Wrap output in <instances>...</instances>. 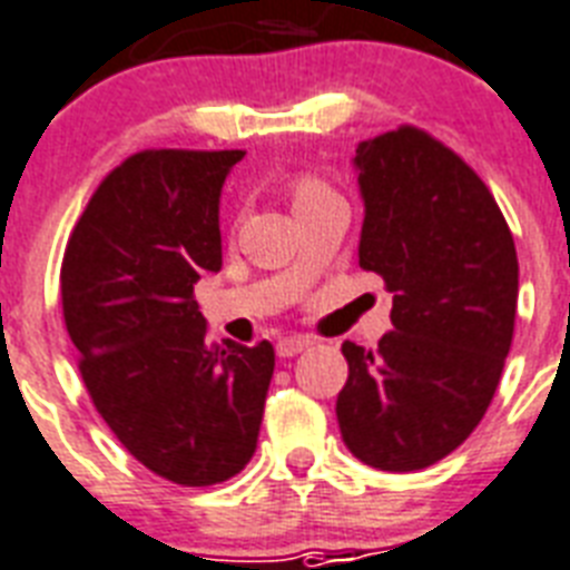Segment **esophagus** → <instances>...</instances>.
<instances>
[{
  "label": "esophagus",
  "mask_w": 570,
  "mask_h": 570,
  "mask_svg": "<svg viewBox=\"0 0 570 570\" xmlns=\"http://www.w3.org/2000/svg\"><path fill=\"white\" fill-rule=\"evenodd\" d=\"M311 346H313V337H302V334H298V337H284V340H277V355L293 357Z\"/></svg>",
  "instance_id": "34e87169"
}]
</instances>
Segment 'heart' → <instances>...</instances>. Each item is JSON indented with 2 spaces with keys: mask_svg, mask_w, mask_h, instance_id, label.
Returning <instances> with one entry per match:
<instances>
[{
  "mask_svg": "<svg viewBox=\"0 0 570 570\" xmlns=\"http://www.w3.org/2000/svg\"><path fill=\"white\" fill-rule=\"evenodd\" d=\"M331 195L325 186H322L320 180H313V177H298V180L293 183V204L295 206H304L311 204V200H320V197Z\"/></svg>",
  "mask_w": 570,
  "mask_h": 570,
  "instance_id": "b5f03b06",
  "label": "heart"
}]
</instances>
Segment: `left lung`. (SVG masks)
<instances>
[{"label": "left lung", "instance_id": "obj_1", "mask_svg": "<svg viewBox=\"0 0 570 570\" xmlns=\"http://www.w3.org/2000/svg\"><path fill=\"white\" fill-rule=\"evenodd\" d=\"M364 227L357 259L393 293L375 352L343 343L340 434L370 468L423 470L485 416L512 348L518 254L494 195L416 127L355 150Z\"/></svg>", "mask_w": 570, "mask_h": 570}]
</instances>
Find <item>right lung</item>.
I'll list each match as a JSON object with an SVG mask.
<instances>
[{
  "label": "right lung",
  "mask_w": 570,
  "mask_h": 570,
  "mask_svg": "<svg viewBox=\"0 0 570 570\" xmlns=\"http://www.w3.org/2000/svg\"><path fill=\"white\" fill-rule=\"evenodd\" d=\"M245 150H141L97 186L61 263L79 373L156 476L206 488L257 450L275 348L206 337L195 284L222 268L218 200Z\"/></svg>",
  "instance_id": "add662e5"
}]
</instances>
